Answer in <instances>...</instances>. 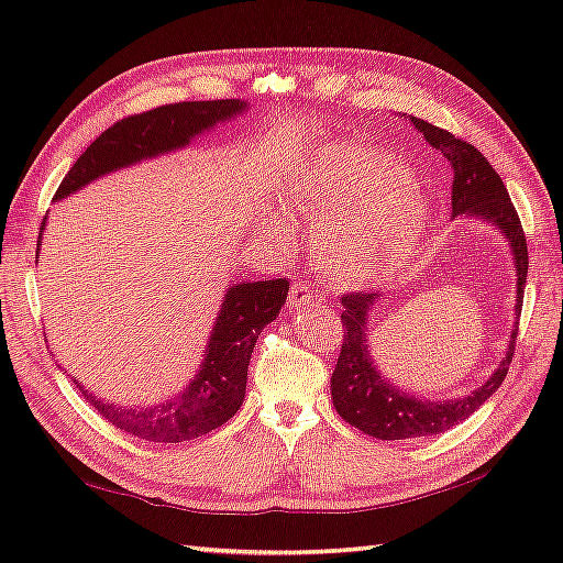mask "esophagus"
Returning a JSON list of instances; mask_svg holds the SVG:
<instances>
[{
    "instance_id": "esophagus-1",
    "label": "esophagus",
    "mask_w": 563,
    "mask_h": 563,
    "mask_svg": "<svg viewBox=\"0 0 563 563\" xmlns=\"http://www.w3.org/2000/svg\"><path fill=\"white\" fill-rule=\"evenodd\" d=\"M319 297L307 288V285H300V283H292L290 288V305L292 307H312L317 305Z\"/></svg>"
}]
</instances>
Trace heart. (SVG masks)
<instances>
[{
  "label": "heart",
  "instance_id": "obj_1",
  "mask_svg": "<svg viewBox=\"0 0 563 563\" xmlns=\"http://www.w3.org/2000/svg\"><path fill=\"white\" fill-rule=\"evenodd\" d=\"M290 208L321 224L317 263L331 280L367 288L397 273L428 227V202L406 166L355 145L319 150L290 178ZM275 232L288 224L275 220Z\"/></svg>",
  "mask_w": 563,
  "mask_h": 563
}]
</instances>
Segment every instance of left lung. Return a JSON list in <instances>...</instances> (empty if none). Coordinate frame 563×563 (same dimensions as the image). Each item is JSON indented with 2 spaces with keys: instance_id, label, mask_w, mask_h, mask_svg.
<instances>
[{
  "instance_id": "1",
  "label": "left lung",
  "mask_w": 563,
  "mask_h": 563,
  "mask_svg": "<svg viewBox=\"0 0 563 563\" xmlns=\"http://www.w3.org/2000/svg\"><path fill=\"white\" fill-rule=\"evenodd\" d=\"M418 133L438 150L450 164L452 174V218H474L500 232L510 246L512 266H516V329L510 331L506 355L500 357L484 385L457 399H423L399 389L379 373L373 353H369V312H373L377 292L345 295L341 305L343 345L336 369L331 375V399L345 423L377 440H406L445 433L452 426L470 418L492 394L504 385L508 365L512 361L518 339V317L522 309L525 280H528V244H525L522 224L512 208L508 190L500 176L484 154L470 142L454 137L442 128L430 125L421 118H411Z\"/></svg>"
}]
</instances>
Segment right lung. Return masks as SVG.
<instances>
[{"instance_id": "obj_1", "label": "right lung", "mask_w": 563, "mask_h": 563, "mask_svg": "<svg viewBox=\"0 0 563 563\" xmlns=\"http://www.w3.org/2000/svg\"><path fill=\"white\" fill-rule=\"evenodd\" d=\"M246 111V101L222 99L159 106L154 111L123 118L93 140L75 162L57 188L55 202L77 194L106 174L184 150L198 135L230 123ZM45 220L35 254H41ZM288 290L290 280L285 278L232 283L222 297L198 373L176 397L162 404L121 406L99 399V394L84 389L77 379L75 385L106 421L130 435L150 442L196 440L220 428L239 411L246 394L249 361L258 333L278 317L280 307L288 300Z\"/></svg>"}]
</instances>
